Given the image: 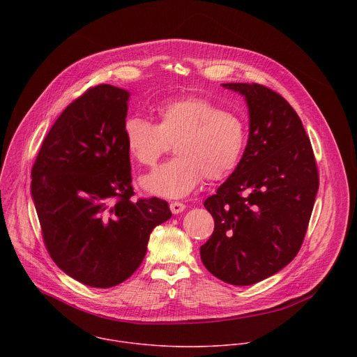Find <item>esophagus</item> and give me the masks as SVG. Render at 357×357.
<instances>
[{"instance_id":"esophagus-1","label":"esophagus","mask_w":357,"mask_h":357,"mask_svg":"<svg viewBox=\"0 0 357 357\" xmlns=\"http://www.w3.org/2000/svg\"><path fill=\"white\" fill-rule=\"evenodd\" d=\"M169 208H171V212L174 215H179V213H182L185 211V205H183V203H181V202H171Z\"/></svg>"}]
</instances>
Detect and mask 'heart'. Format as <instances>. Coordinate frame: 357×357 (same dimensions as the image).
Masks as SVG:
<instances>
[{
  "instance_id": "b5f03b06",
  "label": "heart",
  "mask_w": 357,
  "mask_h": 357,
  "mask_svg": "<svg viewBox=\"0 0 357 357\" xmlns=\"http://www.w3.org/2000/svg\"><path fill=\"white\" fill-rule=\"evenodd\" d=\"M245 137L238 116L206 98L161 106L158 124L142 117H130L124 124L127 151L139 165H155L169 144H175L178 158L141 178L146 193L167 199L189 195L203 176L208 181L229 176L241 160Z\"/></svg>"
}]
</instances>
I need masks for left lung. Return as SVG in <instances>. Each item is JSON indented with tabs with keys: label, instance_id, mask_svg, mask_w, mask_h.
Instances as JSON below:
<instances>
[{
	"label": "left lung",
	"instance_id": "left-lung-1",
	"mask_svg": "<svg viewBox=\"0 0 357 357\" xmlns=\"http://www.w3.org/2000/svg\"><path fill=\"white\" fill-rule=\"evenodd\" d=\"M248 107V139L231 175L209 196L215 219L200 259L231 285L260 282L298 254L319 188L311 141L295 110L257 83H226Z\"/></svg>",
	"mask_w": 357,
	"mask_h": 357
}]
</instances>
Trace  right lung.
<instances>
[{"label": "right lung", "instance_id": "obj_1", "mask_svg": "<svg viewBox=\"0 0 357 357\" xmlns=\"http://www.w3.org/2000/svg\"><path fill=\"white\" fill-rule=\"evenodd\" d=\"M128 100L130 91L112 84L89 89L49 130L32 167L31 193L50 257L94 288L131 277L151 231L172 216L162 199L131 200Z\"/></svg>", "mask_w": 357, "mask_h": 357}]
</instances>
